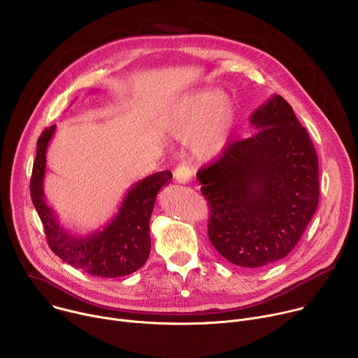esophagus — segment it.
<instances>
[{
    "label": "esophagus",
    "mask_w": 358,
    "mask_h": 358,
    "mask_svg": "<svg viewBox=\"0 0 358 358\" xmlns=\"http://www.w3.org/2000/svg\"><path fill=\"white\" fill-rule=\"evenodd\" d=\"M174 177H176V181L180 182V184H187L191 180V170L187 164L181 163L177 166L176 171H174Z\"/></svg>",
    "instance_id": "34e87169"
}]
</instances>
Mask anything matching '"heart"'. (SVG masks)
Masks as SVG:
<instances>
[{"label": "heart", "instance_id": "heart-1", "mask_svg": "<svg viewBox=\"0 0 358 358\" xmlns=\"http://www.w3.org/2000/svg\"><path fill=\"white\" fill-rule=\"evenodd\" d=\"M238 124L235 101L218 87H206L182 96L169 117L171 133L191 138L194 155L202 160L221 157L232 143Z\"/></svg>", "mask_w": 358, "mask_h": 358}]
</instances>
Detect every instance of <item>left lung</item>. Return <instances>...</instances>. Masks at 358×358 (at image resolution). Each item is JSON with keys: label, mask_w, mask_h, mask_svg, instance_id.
<instances>
[{"label": "left lung", "mask_w": 358, "mask_h": 358, "mask_svg": "<svg viewBox=\"0 0 358 358\" xmlns=\"http://www.w3.org/2000/svg\"><path fill=\"white\" fill-rule=\"evenodd\" d=\"M257 130L196 173L210 203L208 236L234 265L287 257L319 206V162L309 133L273 94L250 115Z\"/></svg>", "instance_id": "obj_1"}]
</instances>
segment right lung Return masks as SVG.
Listing matches in <instances>:
<instances>
[{"mask_svg":"<svg viewBox=\"0 0 358 358\" xmlns=\"http://www.w3.org/2000/svg\"><path fill=\"white\" fill-rule=\"evenodd\" d=\"M55 124L45 129L36 141L31 177V198L42 221L49 248L58 257L89 275L120 278L138 271L150 255V218L159 191L173 174L160 171L136 182L126 194L119 213L103 229L85 236L72 235L62 225L43 195L46 148Z\"/></svg>","mask_w":358,"mask_h":358,"instance_id":"obj_1","label":"right lung"}]
</instances>
